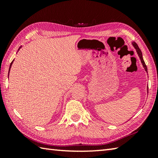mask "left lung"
Wrapping results in <instances>:
<instances>
[{"label": "left lung", "instance_id": "8db88e82", "mask_svg": "<svg viewBox=\"0 0 158 158\" xmlns=\"http://www.w3.org/2000/svg\"><path fill=\"white\" fill-rule=\"evenodd\" d=\"M132 45H133V46H134V47L135 48L136 51H137V54H138V56H139V58H140V60H141V63H142L143 67V68H144V69H145V70H146V73H148V69H147V67H146V65L145 62H144V60H143V56H142V53H141V51L140 50L139 48L138 45L137 44V43H136V42H132ZM147 88H148V87H147ZM147 90H148V89H147Z\"/></svg>", "mask_w": 158, "mask_h": 158}]
</instances>
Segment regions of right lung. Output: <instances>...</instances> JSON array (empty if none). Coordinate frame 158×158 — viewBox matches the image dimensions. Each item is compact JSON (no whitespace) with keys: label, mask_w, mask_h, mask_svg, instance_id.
<instances>
[{"label":"right lung","mask_w":158,"mask_h":158,"mask_svg":"<svg viewBox=\"0 0 158 158\" xmlns=\"http://www.w3.org/2000/svg\"><path fill=\"white\" fill-rule=\"evenodd\" d=\"M21 48V47H20ZM19 48V49H20ZM13 61H14V60H13L12 61V63H11V64H10V69H9V73H10V68H11V66H12V63H13ZM8 76H9V74H8Z\"/></svg>","instance_id":"right-lung-1"}]
</instances>
